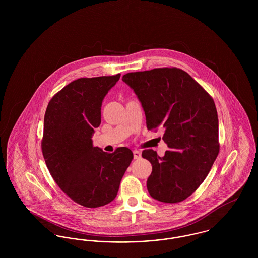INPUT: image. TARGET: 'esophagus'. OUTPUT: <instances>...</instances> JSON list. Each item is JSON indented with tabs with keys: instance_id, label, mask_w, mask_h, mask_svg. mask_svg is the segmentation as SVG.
Segmentation results:
<instances>
[{
	"instance_id": "34e87169",
	"label": "esophagus",
	"mask_w": 258,
	"mask_h": 258,
	"mask_svg": "<svg viewBox=\"0 0 258 258\" xmlns=\"http://www.w3.org/2000/svg\"><path fill=\"white\" fill-rule=\"evenodd\" d=\"M134 158H135V160L140 159V158H141V152H139V151H137V150H135V151H134Z\"/></svg>"
}]
</instances>
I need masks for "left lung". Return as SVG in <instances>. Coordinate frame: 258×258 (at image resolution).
Wrapping results in <instances>:
<instances>
[{
    "label": "left lung",
    "instance_id": "8db88e82",
    "mask_svg": "<svg viewBox=\"0 0 258 258\" xmlns=\"http://www.w3.org/2000/svg\"><path fill=\"white\" fill-rule=\"evenodd\" d=\"M123 82L132 88L145 112L148 130L164 128L169 150L159 157L144 150L152 164L150 196L177 203L192 195L207 177L219 154V119L213 98L184 71L176 68L130 73Z\"/></svg>",
    "mask_w": 258,
    "mask_h": 258
}]
</instances>
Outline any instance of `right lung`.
<instances>
[{"label": "right lung", "mask_w": 258, "mask_h": 258, "mask_svg": "<svg viewBox=\"0 0 258 258\" xmlns=\"http://www.w3.org/2000/svg\"><path fill=\"white\" fill-rule=\"evenodd\" d=\"M120 76L74 80L52 98L44 115L41 148L50 174L68 197L88 208L115 199L134 159L128 148L108 154L92 140L101 123L103 98Z\"/></svg>", "instance_id": "right-lung-1"}]
</instances>
